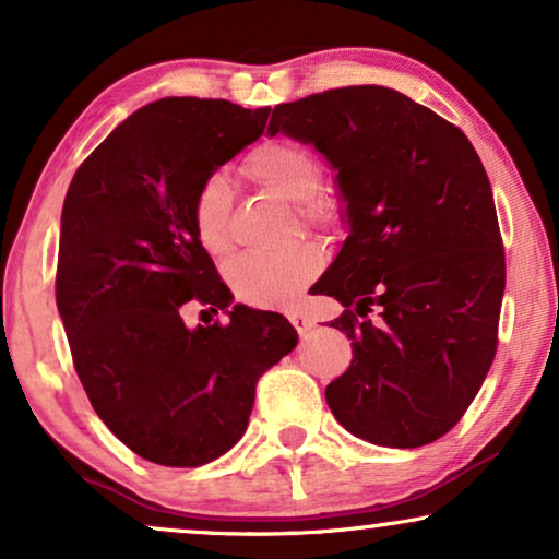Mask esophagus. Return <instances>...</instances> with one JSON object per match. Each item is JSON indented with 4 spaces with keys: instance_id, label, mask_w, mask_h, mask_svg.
<instances>
[{
    "instance_id": "34e87169",
    "label": "esophagus",
    "mask_w": 559,
    "mask_h": 559,
    "mask_svg": "<svg viewBox=\"0 0 559 559\" xmlns=\"http://www.w3.org/2000/svg\"><path fill=\"white\" fill-rule=\"evenodd\" d=\"M287 318H289V323L295 325V331L300 333V335H308V331L312 328V320L305 316V312H300V310H293V312H287Z\"/></svg>"
}]
</instances>
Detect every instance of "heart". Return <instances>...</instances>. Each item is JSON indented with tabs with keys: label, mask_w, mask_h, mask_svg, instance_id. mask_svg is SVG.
I'll return each instance as SVG.
<instances>
[{
	"label": "heart",
	"mask_w": 559,
	"mask_h": 559,
	"mask_svg": "<svg viewBox=\"0 0 559 559\" xmlns=\"http://www.w3.org/2000/svg\"><path fill=\"white\" fill-rule=\"evenodd\" d=\"M243 170L259 186L300 203V213L308 224L325 226L335 221V203L328 195H320L323 186L320 163L302 144L289 140L262 142L251 150ZM228 213H231V188L221 175H213L203 182L193 201L195 236L211 254H221L228 247ZM323 262V251L310 241L277 254L249 251L228 264V282L243 302L257 308H287L318 277Z\"/></svg>",
	"instance_id": "obj_1"
}]
</instances>
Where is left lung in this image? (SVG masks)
Wrapping results in <instances>:
<instances>
[{"mask_svg": "<svg viewBox=\"0 0 559 559\" xmlns=\"http://www.w3.org/2000/svg\"><path fill=\"white\" fill-rule=\"evenodd\" d=\"M312 144L335 170L346 241L316 282L354 361L325 386L350 435L423 448L455 427L496 354L507 264L493 193L461 129L386 86L274 106L266 134ZM380 308L377 324L358 321Z\"/></svg>", "mask_w": 559, "mask_h": 559, "instance_id": "1", "label": "left lung"}]
</instances>
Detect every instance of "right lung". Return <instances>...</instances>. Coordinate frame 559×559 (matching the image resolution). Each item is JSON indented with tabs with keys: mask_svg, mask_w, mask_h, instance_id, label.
I'll return each instance as SVG.
<instances>
[{
	"mask_svg": "<svg viewBox=\"0 0 559 559\" xmlns=\"http://www.w3.org/2000/svg\"><path fill=\"white\" fill-rule=\"evenodd\" d=\"M270 106L167 96L75 170L60 216L56 302L104 425L144 461L198 468L241 440L257 381L297 346L280 312L234 302L193 228L205 180L257 142ZM190 299L228 326L188 329Z\"/></svg>",
	"mask_w": 559,
	"mask_h": 559,
	"instance_id": "right-lung-1",
	"label": "right lung"
}]
</instances>
